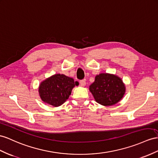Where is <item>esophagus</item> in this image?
<instances>
[{
    "instance_id": "esophagus-1",
    "label": "esophagus",
    "mask_w": 158,
    "mask_h": 158,
    "mask_svg": "<svg viewBox=\"0 0 158 158\" xmlns=\"http://www.w3.org/2000/svg\"><path fill=\"white\" fill-rule=\"evenodd\" d=\"M80 85H81V86H82V87L85 86V85H86L85 80H81V81H80Z\"/></svg>"
}]
</instances>
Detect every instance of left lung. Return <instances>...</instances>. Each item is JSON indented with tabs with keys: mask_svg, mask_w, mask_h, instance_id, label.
Wrapping results in <instances>:
<instances>
[{
	"mask_svg": "<svg viewBox=\"0 0 158 158\" xmlns=\"http://www.w3.org/2000/svg\"><path fill=\"white\" fill-rule=\"evenodd\" d=\"M89 90L98 103L104 106H111L123 98L125 87L118 76L100 73L96 75L95 81L89 86Z\"/></svg>",
	"mask_w": 158,
	"mask_h": 158,
	"instance_id": "left-lung-1",
	"label": "left lung"
}]
</instances>
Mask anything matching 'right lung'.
I'll list each match as a JSON object with an SVG mask.
<instances>
[{"instance_id": "obj_1", "label": "right lung", "mask_w": 158, "mask_h": 158, "mask_svg": "<svg viewBox=\"0 0 158 158\" xmlns=\"http://www.w3.org/2000/svg\"><path fill=\"white\" fill-rule=\"evenodd\" d=\"M77 83L63 74H55L39 85L40 99L53 107H59L66 102L71 94L73 88Z\"/></svg>"}]
</instances>
